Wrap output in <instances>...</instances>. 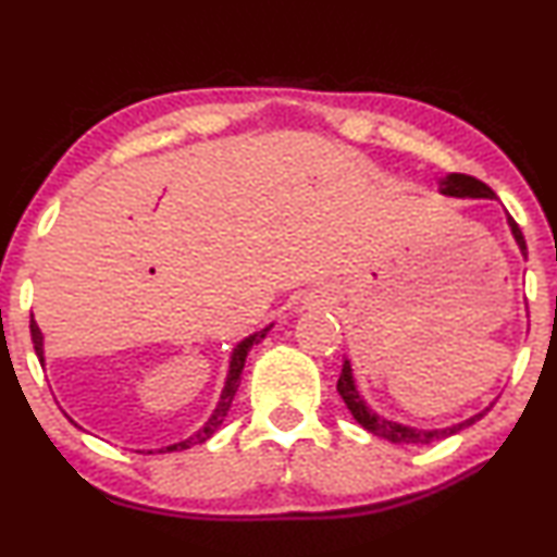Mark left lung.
<instances>
[{"instance_id": "left-lung-1", "label": "left lung", "mask_w": 557, "mask_h": 557, "mask_svg": "<svg viewBox=\"0 0 557 557\" xmlns=\"http://www.w3.org/2000/svg\"><path fill=\"white\" fill-rule=\"evenodd\" d=\"M438 191L446 194V197H472V199H495V191L490 189L487 184H482L480 178L474 176H467V174H449L446 178L438 182ZM507 224H510L512 230V237L517 242V247H520L522 255H528V245H524V237L520 232V226L512 216H507ZM338 394L343 401H346L348 411L354 413V419L358 421L360 426L366 429V432H371L375 436L386 438L391 444H406V446H419V444H432L438 442V438H446L451 434L461 432V429L472 426L474 421H480L484 417L482 413H474L472 419L461 421V424H454V426H446V429H413V426H404V424H396V421H388L379 417V413L371 411L366 406L363 398H360L358 388H356V381H354V371H350V363L346 360L343 363V371H341V379H338Z\"/></svg>"}]
</instances>
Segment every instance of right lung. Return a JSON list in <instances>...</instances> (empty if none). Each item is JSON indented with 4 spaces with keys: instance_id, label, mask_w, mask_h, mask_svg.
<instances>
[{
    "instance_id": "add662e5",
    "label": "right lung",
    "mask_w": 557,
    "mask_h": 557,
    "mask_svg": "<svg viewBox=\"0 0 557 557\" xmlns=\"http://www.w3.org/2000/svg\"><path fill=\"white\" fill-rule=\"evenodd\" d=\"M268 331H270V327H264V331L249 335V338H245V341L239 343L237 348H234L232 360H230V373H226L224 391H222V396H219L216 409H214V413H211V417H209L207 424H203L197 434H191L189 438H184V442L171 444V446H166V449H159V451H182V449H191V446L207 442V438H211V434H214L216 429L222 426L226 411H230V406H232V398H234V394H237V388H239V375H242V368H245V360H247L249 348H252L255 343H260V341L264 338V335H268ZM29 333H33L35 354H37V358H40V363H42V360H45L42 333H40V327H37L35 320H33V323H29ZM148 454H153V451H148Z\"/></svg>"
}]
</instances>
